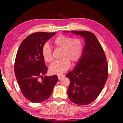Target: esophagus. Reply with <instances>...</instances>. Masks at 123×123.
Wrapping results in <instances>:
<instances>
[{
    "label": "esophagus",
    "instance_id": "34e87169",
    "mask_svg": "<svg viewBox=\"0 0 123 123\" xmlns=\"http://www.w3.org/2000/svg\"><path fill=\"white\" fill-rule=\"evenodd\" d=\"M57 77H58V79H59V80H61V79L64 78V74H59V75L57 76Z\"/></svg>",
    "mask_w": 123,
    "mask_h": 123
}]
</instances>
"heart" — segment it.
I'll use <instances>...</instances> for the list:
<instances>
[{"label": "heart", "instance_id": "1", "mask_svg": "<svg viewBox=\"0 0 123 123\" xmlns=\"http://www.w3.org/2000/svg\"><path fill=\"white\" fill-rule=\"evenodd\" d=\"M53 44L55 47L62 49L60 57L62 59L54 62L49 66V71L52 74H61L69 68L70 62L74 64L80 59L83 53V43L78 38L60 35L55 38ZM42 53L46 62L50 63L52 61V50L49 44L43 45Z\"/></svg>", "mask_w": 123, "mask_h": 123}]
</instances>
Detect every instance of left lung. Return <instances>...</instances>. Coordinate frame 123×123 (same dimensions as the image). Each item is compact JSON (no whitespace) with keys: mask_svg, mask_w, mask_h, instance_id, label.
<instances>
[{"mask_svg":"<svg viewBox=\"0 0 123 123\" xmlns=\"http://www.w3.org/2000/svg\"><path fill=\"white\" fill-rule=\"evenodd\" d=\"M71 32L82 36L85 44L76 68L66 74L70 80L67 93L75 104L87 105L97 98L106 83L108 63L102 46L94 33L86 31Z\"/></svg>","mask_w":123,"mask_h":123,"instance_id":"8db88e82","label":"left lung"}]
</instances>
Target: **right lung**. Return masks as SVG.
Returning a JSON list of instances; mask_svg holds the SVG:
<instances>
[{
    "label": "right lung",
    "instance_id": "right-lung-1",
    "mask_svg": "<svg viewBox=\"0 0 123 123\" xmlns=\"http://www.w3.org/2000/svg\"><path fill=\"white\" fill-rule=\"evenodd\" d=\"M55 34V32L32 33L22 41L17 52L14 64L16 80L24 97L33 103L47 100L59 80L56 75L43 77L47 68L42 49Z\"/></svg>",
    "mask_w": 123,
    "mask_h": 123
}]
</instances>
